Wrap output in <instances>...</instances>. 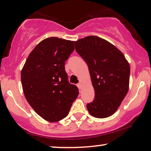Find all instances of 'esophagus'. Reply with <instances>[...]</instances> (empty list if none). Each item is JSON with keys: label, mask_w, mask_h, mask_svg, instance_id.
Returning a JSON list of instances; mask_svg holds the SVG:
<instances>
[{"label": "esophagus", "mask_w": 151, "mask_h": 151, "mask_svg": "<svg viewBox=\"0 0 151 151\" xmlns=\"http://www.w3.org/2000/svg\"><path fill=\"white\" fill-rule=\"evenodd\" d=\"M78 87L80 89H82V84L81 82H80V83L78 84Z\"/></svg>", "instance_id": "1"}]
</instances>
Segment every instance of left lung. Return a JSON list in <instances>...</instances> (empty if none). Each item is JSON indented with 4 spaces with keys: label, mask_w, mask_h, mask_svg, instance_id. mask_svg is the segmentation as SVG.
I'll return each mask as SVG.
<instances>
[{
    "label": "left lung",
    "mask_w": 151,
    "mask_h": 151,
    "mask_svg": "<svg viewBox=\"0 0 151 151\" xmlns=\"http://www.w3.org/2000/svg\"><path fill=\"white\" fill-rule=\"evenodd\" d=\"M74 42L76 51L87 64L95 91L94 100L86 108L97 118L111 116L129 91V62L116 47L98 36H89Z\"/></svg>",
    "instance_id": "8db88e82"
}]
</instances>
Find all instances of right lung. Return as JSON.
<instances>
[{"label": "right lung", "instance_id": "obj_1", "mask_svg": "<svg viewBox=\"0 0 151 151\" xmlns=\"http://www.w3.org/2000/svg\"><path fill=\"white\" fill-rule=\"evenodd\" d=\"M73 50V41L47 38L35 47L22 69L24 97L37 114L48 122L67 117L79 94L77 86L68 81L65 69Z\"/></svg>", "mask_w": 151, "mask_h": 151}]
</instances>
